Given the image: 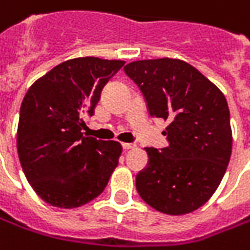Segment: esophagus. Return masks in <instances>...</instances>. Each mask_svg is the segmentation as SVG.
Segmentation results:
<instances>
[{
    "instance_id": "34e87169",
    "label": "esophagus",
    "mask_w": 250,
    "mask_h": 250,
    "mask_svg": "<svg viewBox=\"0 0 250 250\" xmlns=\"http://www.w3.org/2000/svg\"><path fill=\"white\" fill-rule=\"evenodd\" d=\"M122 146H123V149H133V148H135V144H131V142H123Z\"/></svg>"
}]
</instances>
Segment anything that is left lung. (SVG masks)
Masks as SVG:
<instances>
[{"label": "left lung", "instance_id": "obj_1", "mask_svg": "<svg viewBox=\"0 0 250 250\" xmlns=\"http://www.w3.org/2000/svg\"><path fill=\"white\" fill-rule=\"evenodd\" d=\"M125 73L141 90L152 117L170 120L168 145L146 148L148 165L135 187L145 202L166 214H185L210 199L232 148L229 110L223 92L180 59L137 61Z\"/></svg>", "mask_w": 250, "mask_h": 250}]
</instances>
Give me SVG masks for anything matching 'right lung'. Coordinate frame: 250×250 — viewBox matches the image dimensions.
<instances>
[{"label":"right lung","instance_id":"right-lung-1","mask_svg":"<svg viewBox=\"0 0 250 250\" xmlns=\"http://www.w3.org/2000/svg\"><path fill=\"white\" fill-rule=\"evenodd\" d=\"M123 61L76 58L55 66L23 98L18 153L24 176L44 202L62 209L85 205L104 192L122 145L82 133L105 84Z\"/></svg>","mask_w":250,"mask_h":250}]
</instances>
